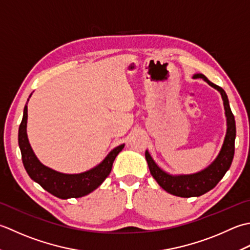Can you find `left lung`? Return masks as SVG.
Instances as JSON below:
<instances>
[{
	"mask_svg": "<svg viewBox=\"0 0 250 250\" xmlns=\"http://www.w3.org/2000/svg\"><path fill=\"white\" fill-rule=\"evenodd\" d=\"M198 78L203 79L211 87L217 89L221 94L223 105H225L227 116V134L221 150L219 152L215 161L209 166L206 167L205 169L195 172V174L170 175L157 166L147 150L146 151V160L147 162V166H149L151 175L153 176L156 182L166 192L180 197L201 196L205 194L206 192L213 189L218 185V182L222 179L223 176L226 175L229 168H230L234 157V149H235V146H234L236 137L235 120H234V115L231 111L230 104H229V99L226 91L221 87H219L218 85L211 83L204 74L197 73L193 75V79Z\"/></svg>",
	"mask_w": 250,
	"mask_h": 250,
	"instance_id": "obj_1",
	"label": "left lung"
}]
</instances>
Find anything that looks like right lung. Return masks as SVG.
<instances>
[{"label": "right lung", "mask_w": 250, "mask_h": 250, "mask_svg": "<svg viewBox=\"0 0 250 250\" xmlns=\"http://www.w3.org/2000/svg\"><path fill=\"white\" fill-rule=\"evenodd\" d=\"M27 120L28 106L25 104L22 121L18 130V144L21 151V159L25 170L30 178L38 182L44 190L62 200L71 197H82L96 190L109 176L115 157L125 146L121 145L114 147L100 164L87 171L81 172V174H62L43 165L35 156L28 140Z\"/></svg>", "instance_id": "right-lung-1"}]
</instances>
